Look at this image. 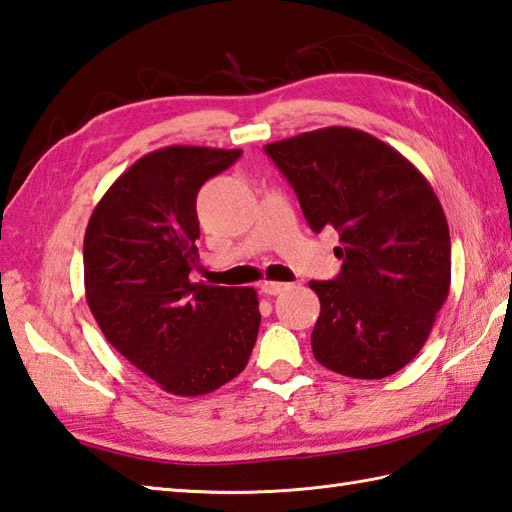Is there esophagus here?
I'll return each instance as SVG.
<instances>
[{
    "mask_svg": "<svg viewBox=\"0 0 512 512\" xmlns=\"http://www.w3.org/2000/svg\"><path fill=\"white\" fill-rule=\"evenodd\" d=\"M285 289H287L285 282H271V280H265L263 285H260V291H263L265 295H280Z\"/></svg>",
    "mask_w": 512,
    "mask_h": 512,
    "instance_id": "34e87169",
    "label": "esophagus"
}]
</instances>
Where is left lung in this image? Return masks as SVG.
Segmentation results:
<instances>
[{
    "label": "left lung",
    "mask_w": 512,
    "mask_h": 512,
    "mask_svg": "<svg viewBox=\"0 0 512 512\" xmlns=\"http://www.w3.org/2000/svg\"><path fill=\"white\" fill-rule=\"evenodd\" d=\"M313 232L333 227L335 280H311L315 359L352 379H383L425 346L451 285L449 225L423 173L374 135L326 127L265 146Z\"/></svg>",
    "instance_id": "obj_1"
}]
</instances>
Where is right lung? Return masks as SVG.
Wrapping results in <instances>:
<instances>
[{
  "label": "right lung",
  "mask_w": 512,
  "mask_h": 512,
  "mask_svg": "<svg viewBox=\"0 0 512 512\" xmlns=\"http://www.w3.org/2000/svg\"><path fill=\"white\" fill-rule=\"evenodd\" d=\"M243 151L166 146L113 181L87 223L85 298L107 342L164 392L219 390L247 366L260 311L252 287L190 282L197 195Z\"/></svg>",
  "instance_id": "right-lung-1"
}]
</instances>
